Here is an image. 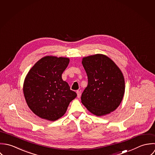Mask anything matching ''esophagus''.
<instances>
[{
    "label": "esophagus",
    "instance_id": "1",
    "mask_svg": "<svg viewBox=\"0 0 155 155\" xmlns=\"http://www.w3.org/2000/svg\"><path fill=\"white\" fill-rule=\"evenodd\" d=\"M77 97L78 98H80L81 97V91H77Z\"/></svg>",
    "mask_w": 155,
    "mask_h": 155
}]
</instances>
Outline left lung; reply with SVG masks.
Returning <instances> with one entry per match:
<instances>
[{
	"instance_id": "1",
	"label": "left lung",
	"mask_w": 155,
	"mask_h": 155,
	"mask_svg": "<svg viewBox=\"0 0 155 155\" xmlns=\"http://www.w3.org/2000/svg\"><path fill=\"white\" fill-rule=\"evenodd\" d=\"M82 64L88 77V85L82 93L83 104L93 114L101 116L114 111L124 93V75L111 59L97 54L84 58Z\"/></svg>"
}]
</instances>
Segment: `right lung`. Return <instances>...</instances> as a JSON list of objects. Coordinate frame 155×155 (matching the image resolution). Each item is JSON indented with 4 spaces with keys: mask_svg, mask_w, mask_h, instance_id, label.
<instances>
[{
    "mask_svg": "<svg viewBox=\"0 0 155 155\" xmlns=\"http://www.w3.org/2000/svg\"><path fill=\"white\" fill-rule=\"evenodd\" d=\"M69 59L45 56L36 62L27 74L23 93L30 109L36 116L55 121L66 111L77 93L70 89L62 74Z\"/></svg>",
    "mask_w": 155,
    "mask_h": 155,
    "instance_id": "obj_1",
    "label": "right lung"
}]
</instances>
